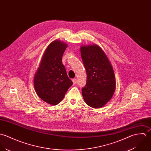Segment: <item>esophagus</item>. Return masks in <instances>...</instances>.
Wrapping results in <instances>:
<instances>
[{"label":"esophagus","instance_id":"obj_1","mask_svg":"<svg viewBox=\"0 0 151 151\" xmlns=\"http://www.w3.org/2000/svg\"><path fill=\"white\" fill-rule=\"evenodd\" d=\"M72 82H73V85H76V83H77V79H75V78H74V79H72Z\"/></svg>","mask_w":151,"mask_h":151}]
</instances>
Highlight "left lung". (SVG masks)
Instances as JSON below:
<instances>
[{
  "label": "left lung",
  "instance_id": "left-lung-1",
  "mask_svg": "<svg viewBox=\"0 0 151 151\" xmlns=\"http://www.w3.org/2000/svg\"><path fill=\"white\" fill-rule=\"evenodd\" d=\"M81 52L87 74L86 84L82 89L83 97L91 107L100 108L111 99L116 89L114 70L98 45L82 46Z\"/></svg>",
  "mask_w": 151,
  "mask_h": 151
}]
</instances>
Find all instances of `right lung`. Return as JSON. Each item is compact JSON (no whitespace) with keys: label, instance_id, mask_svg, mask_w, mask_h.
Masks as SVG:
<instances>
[{"label":"right lung","instance_id":"obj_1","mask_svg":"<svg viewBox=\"0 0 151 151\" xmlns=\"http://www.w3.org/2000/svg\"><path fill=\"white\" fill-rule=\"evenodd\" d=\"M67 45L56 40L46 49L35 75L34 84L38 96L43 101L56 105L72 85L68 78L62 57Z\"/></svg>","mask_w":151,"mask_h":151}]
</instances>
